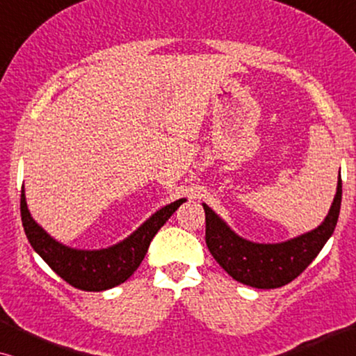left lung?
<instances>
[{"label": "left lung", "instance_id": "obj_1", "mask_svg": "<svg viewBox=\"0 0 356 356\" xmlns=\"http://www.w3.org/2000/svg\"><path fill=\"white\" fill-rule=\"evenodd\" d=\"M342 202V179L324 222L314 230L282 243H254L236 235L207 204L206 243L220 267L236 282L254 289H279L296 279L332 236Z\"/></svg>", "mask_w": 356, "mask_h": 356}]
</instances>
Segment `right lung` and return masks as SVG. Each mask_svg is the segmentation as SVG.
<instances>
[{
  "instance_id": "right-lung-1",
  "label": "right lung",
  "mask_w": 356,
  "mask_h": 356,
  "mask_svg": "<svg viewBox=\"0 0 356 356\" xmlns=\"http://www.w3.org/2000/svg\"><path fill=\"white\" fill-rule=\"evenodd\" d=\"M184 201V197L178 199L159 209L123 241L92 251L70 248L48 235L29 212L24 188L21 191V217L29 243L63 280L84 291H104L123 284L134 274L155 233Z\"/></svg>"
}]
</instances>
